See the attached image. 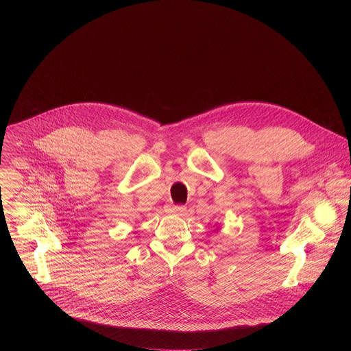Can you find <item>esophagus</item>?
I'll use <instances>...</instances> for the list:
<instances>
[{
  "mask_svg": "<svg viewBox=\"0 0 351 351\" xmlns=\"http://www.w3.org/2000/svg\"><path fill=\"white\" fill-rule=\"evenodd\" d=\"M169 212H171V213H178V215H181L182 212H185V206H184V205H171V206L169 208Z\"/></svg>",
  "mask_w": 351,
  "mask_h": 351,
  "instance_id": "esophagus-1",
  "label": "esophagus"
}]
</instances>
